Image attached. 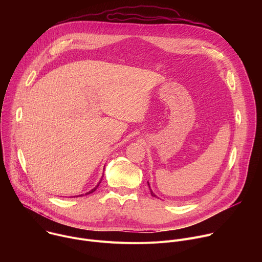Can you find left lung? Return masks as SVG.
Segmentation results:
<instances>
[{"label":"left lung","mask_w":262,"mask_h":262,"mask_svg":"<svg viewBox=\"0 0 262 262\" xmlns=\"http://www.w3.org/2000/svg\"><path fill=\"white\" fill-rule=\"evenodd\" d=\"M147 183H148V185H149V189H150V184H149V182H147ZM150 193H151V196H152V197H156V198H157V195L152 192L151 189H150Z\"/></svg>","instance_id":"8db88e82"}]
</instances>
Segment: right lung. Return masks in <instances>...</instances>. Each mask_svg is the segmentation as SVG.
Masks as SVG:
<instances>
[{"label":"right lung","mask_w":262,"mask_h":262,"mask_svg":"<svg viewBox=\"0 0 262 262\" xmlns=\"http://www.w3.org/2000/svg\"><path fill=\"white\" fill-rule=\"evenodd\" d=\"M102 177H103V174H102ZM102 177H101V179H100V181H101V180H102ZM100 181H99V182H98V183H97V185H96V186H95V188H93V189H92V190H91V191H89V192H88V193H86V194H85V195H89V194H91V193H93V192H94V191H95V190H96V189H97V186H98V185H99V183H100Z\"/></svg>","instance_id":"obj_1"}]
</instances>
